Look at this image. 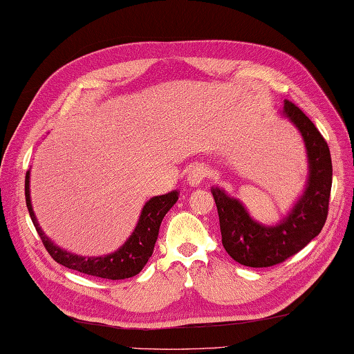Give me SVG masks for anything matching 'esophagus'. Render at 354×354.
Masks as SVG:
<instances>
[{
    "label": "esophagus",
    "mask_w": 354,
    "mask_h": 354,
    "mask_svg": "<svg viewBox=\"0 0 354 354\" xmlns=\"http://www.w3.org/2000/svg\"><path fill=\"white\" fill-rule=\"evenodd\" d=\"M206 176H207V169L205 166H202V165H196V166H193L192 169H189L187 180H188L189 185L198 187V185L203 183V179Z\"/></svg>",
    "instance_id": "esophagus-1"
}]
</instances>
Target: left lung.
<instances>
[{
	"instance_id": "8db88e82",
	"label": "left lung",
	"mask_w": 354,
	"mask_h": 354,
	"mask_svg": "<svg viewBox=\"0 0 354 354\" xmlns=\"http://www.w3.org/2000/svg\"><path fill=\"white\" fill-rule=\"evenodd\" d=\"M284 116L301 131L310 165V178L293 209L277 225H263L248 215L236 198L212 187L218 209L223 247L238 263L250 268H269L283 263L306 247L323 229L328 218L332 188L330 151L320 131L301 109L286 102Z\"/></svg>"
}]
</instances>
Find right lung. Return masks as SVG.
<instances>
[{
  "label": "right lung",
  "instance_id": "1",
  "mask_svg": "<svg viewBox=\"0 0 354 354\" xmlns=\"http://www.w3.org/2000/svg\"><path fill=\"white\" fill-rule=\"evenodd\" d=\"M25 201L34 227L37 230L44 248L48 250L50 257L55 260L57 263L68 269L77 270L80 274L106 279H125L138 275L143 269V266L148 263V260L153 252V247H156L161 221L169 212L170 207L176 203L178 192H170L167 194L156 196L145 203L139 223L136 225L131 236L127 239V242L120 250L112 252V254L102 257H82L71 254V252H67L57 247L55 243L41 232L31 206L30 170L26 171L25 176Z\"/></svg>",
  "mask_w": 354,
  "mask_h": 354
}]
</instances>
